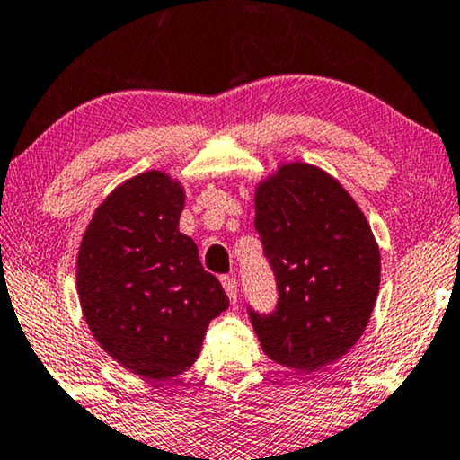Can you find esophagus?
Wrapping results in <instances>:
<instances>
[{"mask_svg":"<svg viewBox=\"0 0 460 460\" xmlns=\"http://www.w3.org/2000/svg\"><path fill=\"white\" fill-rule=\"evenodd\" d=\"M221 283H223L225 292H227V297L231 300V304H235L237 302V281H235V277H233V275H223L221 277Z\"/></svg>","mask_w":460,"mask_h":460,"instance_id":"esophagus-1","label":"esophagus"}]
</instances>
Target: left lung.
<instances>
[{"mask_svg": "<svg viewBox=\"0 0 460 460\" xmlns=\"http://www.w3.org/2000/svg\"><path fill=\"white\" fill-rule=\"evenodd\" d=\"M254 208L279 304L270 316L252 313V325L270 360L319 371L368 325L381 279L377 239L346 187L302 160L258 181Z\"/></svg>", "mask_w": 460, "mask_h": 460, "instance_id": "obj_1", "label": "left lung"}]
</instances>
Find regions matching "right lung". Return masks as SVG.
<instances>
[{
  "instance_id": "add662e5",
  "label": "right lung",
  "mask_w": 460,
  "mask_h": 460,
  "mask_svg": "<svg viewBox=\"0 0 460 460\" xmlns=\"http://www.w3.org/2000/svg\"><path fill=\"white\" fill-rule=\"evenodd\" d=\"M185 187L139 172L103 198L76 254V294L100 348L127 371L164 381L187 371L229 300L179 231Z\"/></svg>"
}]
</instances>
